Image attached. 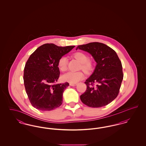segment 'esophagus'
Returning <instances> with one entry per match:
<instances>
[{
	"label": "esophagus",
	"mask_w": 146,
	"mask_h": 146,
	"mask_svg": "<svg viewBox=\"0 0 146 146\" xmlns=\"http://www.w3.org/2000/svg\"><path fill=\"white\" fill-rule=\"evenodd\" d=\"M70 85L72 86H76L77 85L76 83H70Z\"/></svg>",
	"instance_id": "34e87169"
}]
</instances>
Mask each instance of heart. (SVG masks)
<instances>
[{
	"instance_id": "1",
	"label": "heart",
	"mask_w": 146,
	"mask_h": 146,
	"mask_svg": "<svg viewBox=\"0 0 146 146\" xmlns=\"http://www.w3.org/2000/svg\"><path fill=\"white\" fill-rule=\"evenodd\" d=\"M73 56L81 63L80 69L82 70L86 74H90L94 69V64L93 62L89 60V55L83 52H75ZM68 60L66 57L62 56L60 58L57 62V66L59 70L62 72L66 70L67 69ZM84 77L83 72H69L62 77L63 80L67 82L70 83H76L82 80Z\"/></svg>"
}]
</instances>
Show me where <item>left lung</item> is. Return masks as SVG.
<instances>
[{"instance_id": "1", "label": "left lung", "mask_w": 146, "mask_h": 146, "mask_svg": "<svg viewBox=\"0 0 146 146\" xmlns=\"http://www.w3.org/2000/svg\"><path fill=\"white\" fill-rule=\"evenodd\" d=\"M77 49L89 52L97 62L93 74L85 82L87 88L80 95L82 102L93 108L110 104L117 97L124 76L117 53L106 44L98 42L78 45Z\"/></svg>"}]
</instances>
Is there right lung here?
I'll return each instance as SVG.
<instances>
[{"label": "right lung", "instance_id": "right-lung-1", "mask_svg": "<svg viewBox=\"0 0 146 146\" xmlns=\"http://www.w3.org/2000/svg\"><path fill=\"white\" fill-rule=\"evenodd\" d=\"M74 47L45 44L29 56L24 68L23 81L28 99L36 109L49 111L62 104L63 92L69 83L56 84L60 73L57 62Z\"/></svg>", "mask_w": 146, "mask_h": 146}]
</instances>
